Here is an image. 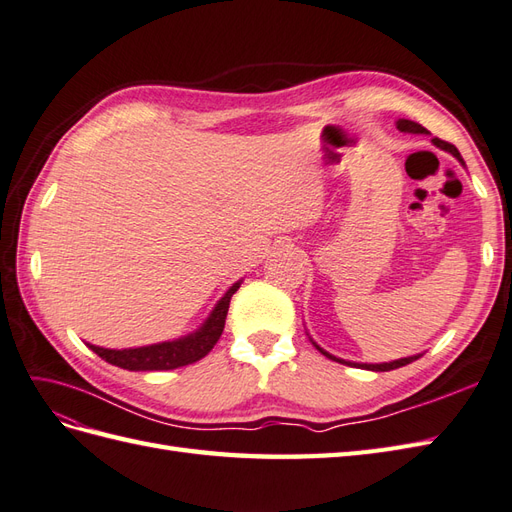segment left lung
<instances>
[{
    "instance_id": "8db88e82",
    "label": "left lung",
    "mask_w": 512,
    "mask_h": 512,
    "mask_svg": "<svg viewBox=\"0 0 512 512\" xmlns=\"http://www.w3.org/2000/svg\"><path fill=\"white\" fill-rule=\"evenodd\" d=\"M398 129H400V131H406V134H428L426 127H422L419 123H413V121H406V119H400V121H398ZM432 142H435L439 149L450 151V153L456 157V160L463 162V157H461V153H458V149L454 147V144L445 142V140H439V138H432ZM316 348L322 352L324 357H329V359H333V361H337V363H346V365H350V368H365V370H372V372L398 370V368H402V365H409V363H413L415 359H419V357H406V359H398V361H391V363H376V365H374V363H350V361H344V359H337V357L329 355V352H324L318 344H316Z\"/></svg>"
}]
</instances>
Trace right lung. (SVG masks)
I'll use <instances>...</instances> for the list:
<instances>
[{"mask_svg":"<svg viewBox=\"0 0 512 512\" xmlns=\"http://www.w3.org/2000/svg\"><path fill=\"white\" fill-rule=\"evenodd\" d=\"M238 287H240V283H235L231 290L218 300V305L212 311V316L207 318V322L201 326L199 331H196L194 335L177 339V342H164V344L127 348V350H108V348H99V346H90V344H88V348L97 352V355L101 359H106L108 363L119 365V368L131 370V372L175 370V368H183V365L196 363L199 359H203L220 339L222 329H225L231 296L238 292Z\"/></svg>","mask_w":512,"mask_h":512,"instance_id":"1","label":"right lung"}]
</instances>
